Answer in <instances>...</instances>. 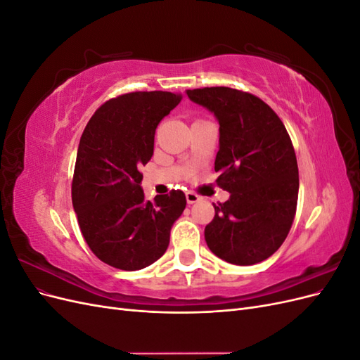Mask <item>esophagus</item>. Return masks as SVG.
<instances>
[{"label":"esophagus","instance_id":"obj_1","mask_svg":"<svg viewBox=\"0 0 360 360\" xmlns=\"http://www.w3.org/2000/svg\"><path fill=\"white\" fill-rule=\"evenodd\" d=\"M186 200H188V204H193V202H198L201 200V197L198 193L189 191V192H186Z\"/></svg>","mask_w":360,"mask_h":360}]
</instances>
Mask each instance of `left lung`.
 Segmentation results:
<instances>
[{"mask_svg":"<svg viewBox=\"0 0 360 360\" xmlns=\"http://www.w3.org/2000/svg\"><path fill=\"white\" fill-rule=\"evenodd\" d=\"M219 122L216 183L230 200L214 205L204 237L212 252L237 266L274 255L296 216L299 168L284 123L259 97L228 86L188 90Z\"/></svg>","mask_w":360,"mask_h":360,"instance_id":"8db88e82","label":"left lung"}]
</instances>
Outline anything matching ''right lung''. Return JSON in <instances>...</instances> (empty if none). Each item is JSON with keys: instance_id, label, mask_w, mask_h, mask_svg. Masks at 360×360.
<instances>
[{"instance_id": "obj_1", "label": "right lung", "mask_w": 360, "mask_h": 360, "mask_svg": "<svg viewBox=\"0 0 360 360\" xmlns=\"http://www.w3.org/2000/svg\"><path fill=\"white\" fill-rule=\"evenodd\" d=\"M181 101L135 91L105 102L86 123L76 155L72 202L86 245L108 266L139 270L159 259L186 207L181 191L146 201L139 168L153 156L160 120Z\"/></svg>"}]
</instances>
